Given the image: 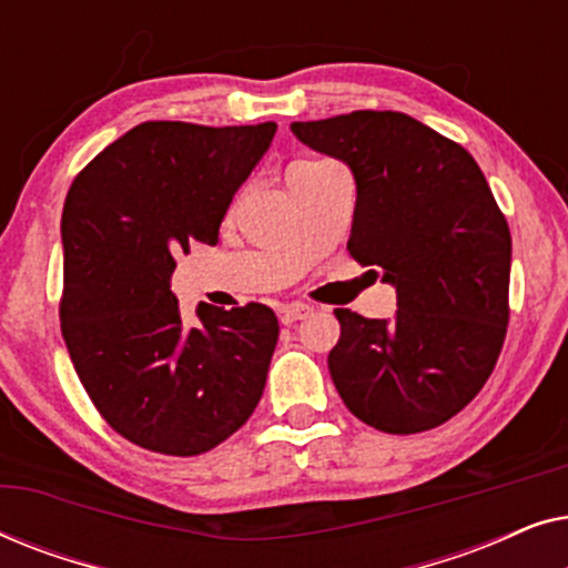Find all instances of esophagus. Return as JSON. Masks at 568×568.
Returning <instances> with one entry per match:
<instances>
[{"mask_svg":"<svg viewBox=\"0 0 568 568\" xmlns=\"http://www.w3.org/2000/svg\"><path fill=\"white\" fill-rule=\"evenodd\" d=\"M310 313H313V307H307V305H286L278 310V321H282L284 325H292L297 321H305Z\"/></svg>","mask_w":568,"mask_h":568,"instance_id":"1","label":"esophagus"}]
</instances>
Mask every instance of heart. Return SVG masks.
<instances>
[{"instance_id": "obj_1", "label": "heart", "mask_w": 568, "mask_h": 568, "mask_svg": "<svg viewBox=\"0 0 568 568\" xmlns=\"http://www.w3.org/2000/svg\"><path fill=\"white\" fill-rule=\"evenodd\" d=\"M305 162H315V160H300V162H292V165H305ZM290 165V168H292Z\"/></svg>"}]
</instances>
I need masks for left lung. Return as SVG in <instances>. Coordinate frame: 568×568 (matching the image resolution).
I'll use <instances>...</instances> for the list:
<instances>
[{"instance_id": "left-lung-1", "label": "left lung", "mask_w": 568, "mask_h": 568, "mask_svg": "<svg viewBox=\"0 0 568 568\" xmlns=\"http://www.w3.org/2000/svg\"><path fill=\"white\" fill-rule=\"evenodd\" d=\"M356 181L348 253L398 292L393 321L338 307L328 369L346 408L387 434L445 424L476 398L509 323L511 235L478 162L398 111L294 121Z\"/></svg>"}]
</instances>
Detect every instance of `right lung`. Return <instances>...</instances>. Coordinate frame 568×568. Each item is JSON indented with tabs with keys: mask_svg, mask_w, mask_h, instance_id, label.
Wrapping results in <instances>:
<instances>
[{
	"mask_svg": "<svg viewBox=\"0 0 568 568\" xmlns=\"http://www.w3.org/2000/svg\"><path fill=\"white\" fill-rule=\"evenodd\" d=\"M274 134V121H146L90 160L67 193L61 336L98 414L152 453H209L251 418L266 387L274 310L201 302L189 328L170 276L193 240L216 243Z\"/></svg>",
	"mask_w": 568,
	"mask_h": 568,
	"instance_id": "obj_1",
	"label": "right lung"
}]
</instances>
